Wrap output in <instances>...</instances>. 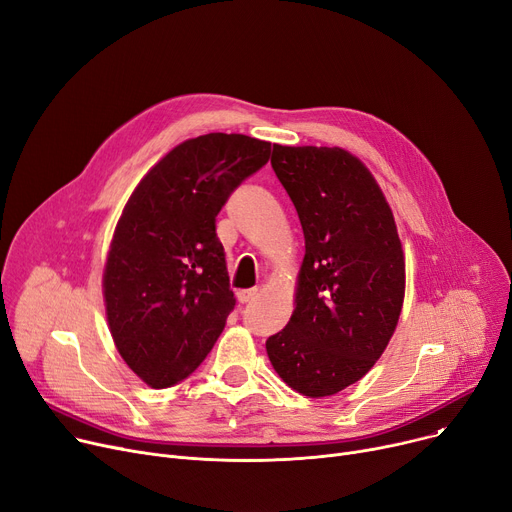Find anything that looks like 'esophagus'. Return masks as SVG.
Masks as SVG:
<instances>
[{"mask_svg": "<svg viewBox=\"0 0 512 512\" xmlns=\"http://www.w3.org/2000/svg\"><path fill=\"white\" fill-rule=\"evenodd\" d=\"M256 295H258V289H242V291H237L239 304H248V302H252V299H256Z\"/></svg>", "mask_w": 512, "mask_h": 512, "instance_id": "obj_1", "label": "esophagus"}]
</instances>
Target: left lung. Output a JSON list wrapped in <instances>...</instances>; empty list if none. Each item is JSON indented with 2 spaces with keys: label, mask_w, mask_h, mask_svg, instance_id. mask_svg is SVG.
I'll return each mask as SVG.
<instances>
[{
  "label": "left lung",
  "mask_w": 512,
  "mask_h": 512,
  "mask_svg": "<svg viewBox=\"0 0 512 512\" xmlns=\"http://www.w3.org/2000/svg\"><path fill=\"white\" fill-rule=\"evenodd\" d=\"M304 229L295 310L266 339L277 374L318 399L364 378L393 337L405 297V258L368 167L339 146H281L270 157Z\"/></svg>",
  "instance_id": "obj_1"
}]
</instances>
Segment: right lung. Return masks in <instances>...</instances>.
<instances>
[{"label": "right lung", "instance_id": "add662e5", "mask_svg": "<svg viewBox=\"0 0 512 512\" xmlns=\"http://www.w3.org/2000/svg\"><path fill=\"white\" fill-rule=\"evenodd\" d=\"M270 142L204 134L177 144L132 192L105 262L107 322L119 355L148 386L188 378L235 306L217 215L268 163Z\"/></svg>", "mask_w": 512, "mask_h": 512}]
</instances>
